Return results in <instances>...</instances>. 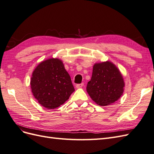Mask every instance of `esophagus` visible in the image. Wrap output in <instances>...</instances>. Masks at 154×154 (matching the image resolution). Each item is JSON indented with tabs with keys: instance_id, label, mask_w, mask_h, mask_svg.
Returning a JSON list of instances; mask_svg holds the SVG:
<instances>
[{
	"instance_id": "esophagus-1",
	"label": "esophagus",
	"mask_w": 154,
	"mask_h": 154,
	"mask_svg": "<svg viewBox=\"0 0 154 154\" xmlns=\"http://www.w3.org/2000/svg\"><path fill=\"white\" fill-rule=\"evenodd\" d=\"M83 83H80V84H77L76 85V87L77 88H82L83 86Z\"/></svg>"
}]
</instances>
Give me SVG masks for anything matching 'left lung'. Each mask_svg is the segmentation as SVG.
<instances>
[{
  "instance_id": "8db88e82",
  "label": "left lung",
  "mask_w": 154,
  "mask_h": 154,
  "mask_svg": "<svg viewBox=\"0 0 154 154\" xmlns=\"http://www.w3.org/2000/svg\"><path fill=\"white\" fill-rule=\"evenodd\" d=\"M124 87L122 74L112 62H102L93 66L87 92L96 104L107 106L114 103L123 95Z\"/></svg>"
}]
</instances>
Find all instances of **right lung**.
I'll list each match as a JSON object with an SVG mask.
<instances>
[{"label":"right lung","mask_w":154,"mask_h":154,"mask_svg":"<svg viewBox=\"0 0 154 154\" xmlns=\"http://www.w3.org/2000/svg\"><path fill=\"white\" fill-rule=\"evenodd\" d=\"M30 85L35 98L48 109L63 104L74 91L71 77L59 58L40 62L32 72Z\"/></svg>","instance_id":"right-lung-1"}]
</instances>
